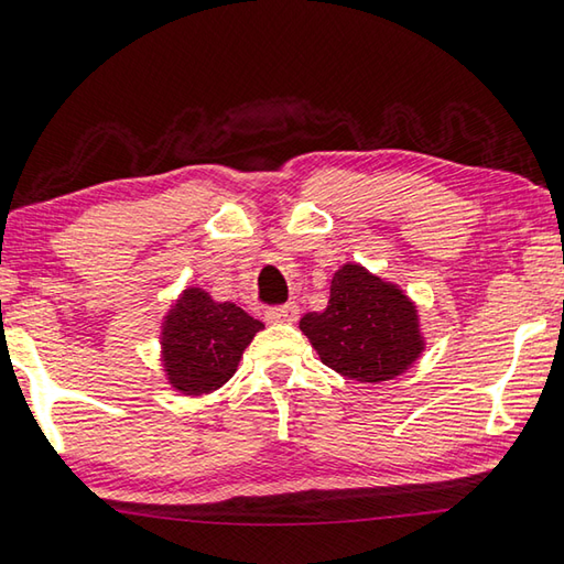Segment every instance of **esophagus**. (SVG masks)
Returning a JSON list of instances; mask_svg holds the SVG:
<instances>
[{
    "mask_svg": "<svg viewBox=\"0 0 564 564\" xmlns=\"http://www.w3.org/2000/svg\"><path fill=\"white\" fill-rule=\"evenodd\" d=\"M265 321L273 323V325H281V323H293L295 317H299V305L295 303H285V305H275V308H265Z\"/></svg>",
    "mask_w": 564,
    "mask_h": 564,
    "instance_id": "obj_1",
    "label": "esophagus"
}]
</instances>
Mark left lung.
<instances>
[{
	"mask_svg": "<svg viewBox=\"0 0 564 564\" xmlns=\"http://www.w3.org/2000/svg\"><path fill=\"white\" fill-rule=\"evenodd\" d=\"M301 330L323 365L370 384L406 372L426 345L414 301L360 263L335 271L327 308L305 313Z\"/></svg>",
	"mask_w": 564,
	"mask_h": 564,
	"instance_id": "1",
	"label": "left lung"
}]
</instances>
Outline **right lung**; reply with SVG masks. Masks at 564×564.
Wrapping results in <instances>:
<instances>
[{
	"label": "right lung",
	"mask_w": 564,
	"mask_h": 564,
	"mask_svg": "<svg viewBox=\"0 0 564 564\" xmlns=\"http://www.w3.org/2000/svg\"><path fill=\"white\" fill-rule=\"evenodd\" d=\"M261 327L237 303L214 301L197 285L184 289L162 317L160 360L167 382L184 397L209 394L227 384Z\"/></svg>",
	"instance_id": "add662e5"
}]
</instances>
